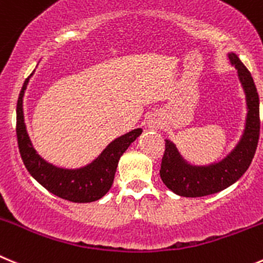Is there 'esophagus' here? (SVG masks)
<instances>
[{
    "label": "esophagus",
    "instance_id": "esophagus-1",
    "mask_svg": "<svg viewBox=\"0 0 263 263\" xmlns=\"http://www.w3.org/2000/svg\"><path fill=\"white\" fill-rule=\"evenodd\" d=\"M160 125H161V122H160L159 120H155V121L149 122V126L155 127V129H157V127H160Z\"/></svg>",
    "mask_w": 263,
    "mask_h": 263
}]
</instances>
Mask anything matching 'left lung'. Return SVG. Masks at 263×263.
Listing matches in <instances>:
<instances>
[{
  "mask_svg": "<svg viewBox=\"0 0 263 263\" xmlns=\"http://www.w3.org/2000/svg\"><path fill=\"white\" fill-rule=\"evenodd\" d=\"M230 61L237 68L239 79L247 94L248 117L241 141L223 161L211 166H190L179 156L173 143L165 141L160 177L167 189L181 196L201 197L216 194L231 186L251 165L259 139V97L253 77L237 55L231 52Z\"/></svg>",
  "mask_w": 263,
  "mask_h": 263,
  "instance_id": "1",
  "label": "left lung"
}]
</instances>
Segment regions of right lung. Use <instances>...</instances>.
Wrapping results in <instances>:
<instances>
[{
    "label": "right lung",
    "mask_w": 263,
    "mask_h": 263,
    "mask_svg": "<svg viewBox=\"0 0 263 263\" xmlns=\"http://www.w3.org/2000/svg\"><path fill=\"white\" fill-rule=\"evenodd\" d=\"M29 77L24 81L16 104L17 147L27 171L41 186L61 199L72 202H91L99 200L108 192L114 183L121 155L126 151L132 142L136 141L137 137L142 133V129H136L117 138L102 152L96 161L82 169L66 171L52 166L36 154L24 125L23 96Z\"/></svg>",
    "instance_id": "1"
}]
</instances>
